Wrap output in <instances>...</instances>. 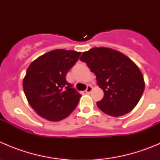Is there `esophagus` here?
I'll return each mask as SVG.
<instances>
[{"instance_id": "esophagus-1", "label": "esophagus", "mask_w": 160, "mask_h": 160, "mask_svg": "<svg viewBox=\"0 0 160 160\" xmlns=\"http://www.w3.org/2000/svg\"><path fill=\"white\" fill-rule=\"evenodd\" d=\"M92 89H93V88H92V86H90V85H88V88H87V89H86V93H90V92L92 91Z\"/></svg>"}]
</instances>
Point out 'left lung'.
<instances>
[{
    "mask_svg": "<svg viewBox=\"0 0 160 160\" xmlns=\"http://www.w3.org/2000/svg\"><path fill=\"white\" fill-rule=\"evenodd\" d=\"M97 77L104 98L97 102L100 110L118 117L130 112L139 101L145 89L139 68L123 53L109 48H93L80 58Z\"/></svg>",
    "mask_w": 160,
    "mask_h": 160,
    "instance_id": "1",
    "label": "left lung"
}]
</instances>
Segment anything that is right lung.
Instances as JSON below:
<instances>
[{"label": "right lung", "mask_w": 160, "mask_h": 160, "mask_svg": "<svg viewBox=\"0 0 160 160\" xmlns=\"http://www.w3.org/2000/svg\"><path fill=\"white\" fill-rule=\"evenodd\" d=\"M81 52L56 49L37 58L28 67L23 89L31 107L43 118H66L78 104L81 94L66 80Z\"/></svg>", "instance_id": "obj_1"}]
</instances>
